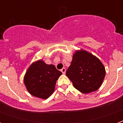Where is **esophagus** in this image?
Instances as JSON below:
<instances>
[{
    "label": "esophagus",
    "instance_id": "1",
    "mask_svg": "<svg viewBox=\"0 0 123 123\" xmlns=\"http://www.w3.org/2000/svg\"><path fill=\"white\" fill-rule=\"evenodd\" d=\"M61 72H62V74H65V72H66V68H62L61 69Z\"/></svg>",
    "mask_w": 123,
    "mask_h": 123
}]
</instances>
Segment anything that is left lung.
I'll return each mask as SVG.
<instances>
[{
	"label": "left lung",
	"mask_w": 123,
	"mask_h": 123,
	"mask_svg": "<svg viewBox=\"0 0 123 123\" xmlns=\"http://www.w3.org/2000/svg\"><path fill=\"white\" fill-rule=\"evenodd\" d=\"M66 75L76 89L80 92L88 93L100 87L105 76V70L97 57L82 50L73 55Z\"/></svg>",
	"instance_id": "left-lung-1"
}]
</instances>
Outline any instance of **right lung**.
I'll return each mask as SVG.
<instances>
[{
	"label": "right lung",
	"instance_id": "right-lung-1",
	"mask_svg": "<svg viewBox=\"0 0 123 123\" xmlns=\"http://www.w3.org/2000/svg\"><path fill=\"white\" fill-rule=\"evenodd\" d=\"M61 74L62 72L54 65L38 61L28 68L24 77V84L31 95L47 99L53 93L56 80Z\"/></svg>",
	"mask_w": 123,
	"mask_h": 123
}]
</instances>
